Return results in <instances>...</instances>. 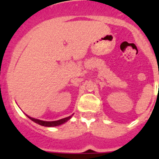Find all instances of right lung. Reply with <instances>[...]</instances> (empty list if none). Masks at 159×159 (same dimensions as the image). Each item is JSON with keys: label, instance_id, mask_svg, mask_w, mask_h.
<instances>
[{"label": "right lung", "instance_id": "right-lung-1", "mask_svg": "<svg viewBox=\"0 0 159 159\" xmlns=\"http://www.w3.org/2000/svg\"><path fill=\"white\" fill-rule=\"evenodd\" d=\"M28 117L31 120H33L34 122H35V123L39 124V125H40L46 126V127H54V126L60 125H62V124L67 122L68 120H70V118L72 117V116H67V117H66V118L61 119V120H56V121H43V120H37V119H34V118H31V117H30V116H28Z\"/></svg>", "mask_w": 159, "mask_h": 159}]
</instances>
